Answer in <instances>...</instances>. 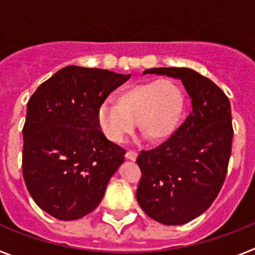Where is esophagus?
Returning a JSON list of instances; mask_svg holds the SVG:
<instances>
[{
    "mask_svg": "<svg viewBox=\"0 0 255 255\" xmlns=\"http://www.w3.org/2000/svg\"><path fill=\"white\" fill-rule=\"evenodd\" d=\"M126 159H130V161H135L136 159V157H138V153L134 152V150H128L125 154Z\"/></svg>",
    "mask_w": 255,
    "mask_h": 255,
    "instance_id": "esophagus-1",
    "label": "esophagus"
}]
</instances>
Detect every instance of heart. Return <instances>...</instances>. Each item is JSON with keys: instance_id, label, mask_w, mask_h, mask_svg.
I'll return each instance as SVG.
<instances>
[{"instance_id": "heart-1", "label": "heart", "mask_w": 255, "mask_h": 255, "mask_svg": "<svg viewBox=\"0 0 255 255\" xmlns=\"http://www.w3.org/2000/svg\"><path fill=\"white\" fill-rule=\"evenodd\" d=\"M185 111V93L172 79H159L126 88L114 103H101L96 120L108 140L123 143L139 130L155 143L171 138L179 128Z\"/></svg>"}]
</instances>
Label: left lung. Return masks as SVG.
<instances>
[{"instance_id":"8db88e82","label":"left lung","mask_w":255,"mask_h":255,"mask_svg":"<svg viewBox=\"0 0 255 255\" xmlns=\"http://www.w3.org/2000/svg\"><path fill=\"white\" fill-rule=\"evenodd\" d=\"M143 74L181 80L191 112L170 139L141 150L136 200L152 220L184 225L211 207L225 181L233 145L231 106L206 76L186 67H154Z\"/></svg>"}]
</instances>
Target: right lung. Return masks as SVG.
<instances>
[{
	"label": "right lung",
	"instance_id": "right-lung-1",
	"mask_svg": "<svg viewBox=\"0 0 255 255\" xmlns=\"http://www.w3.org/2000/svg\"><path fill=\"white\" fill-rule=\"evenodd\" d=\"M130 74L66 66L38 87L26 106L22 176L52 217L73 221L98 207L125 161V149L97 125V107Z\"/></svg>",
	"mask_w": 255,
	"mask_h": 255
}]
</instances>
